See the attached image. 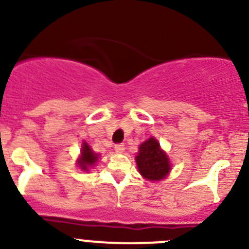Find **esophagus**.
Segmentation results:
<instances>
[{
	"label": "esophagus",
	"instance_id": "obj_1",
	"mask_svg": "<svg viewBox=\"0 0 249 249\" xmlns=\"http://www.w3.org/2000/svg\"><path fill=\"white\" fill-rule=\"evenodd\" d=\"M114 149L117 150L118 153H123V152H124V149H125L124 143H117V144L114 145Z\"/></svg>",
	"mask_w": 249,
	"mask_h": 249
}]
</instances>
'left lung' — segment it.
Returning a JSON list of instances; mask_svg holds the SVG:
<instances>
[{"instance_id": "obj_1", "label": "left lung", "mask_w": 249, "mask_h": 249, "mask_svg": "<svg viewBox=\"0 0 249 249\" xmlns=\"http://www.w3.org/2000/svg\"><path fill=\"white\" fill-rule=\"evenodd\" d=\"M136 162L141 175L149 180L162 179L171 169L169 158L160 149V144L153 137L140 145Z\"/></svg>"}]
</instances>
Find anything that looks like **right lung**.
<instances>
[{"mask_svg": "<svg viewBox=\"0 0 249 249\" xmlns=\"http://www.w3.org/2000/svg\"><path fill=\"white\" fill-rule=\"evenodd\" d=\"M97 160V155L95 154L94 152L91 150V148L88 145L87 142L83 143V148H82V158L79 159L78 164L80 165L83 170L88 171V167L92 166V165L96 162Z\"/></svg>", "mask_w": 249, "mask_h": 249, "instance_id": "right-lung-1", "label": "right lung"}]
</instances>
